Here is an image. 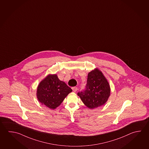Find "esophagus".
<instances>
[{
  "label": "esophagus",
  "mask_w": 149,
  "mask_h": 149,
  "mask_svg": "<svg viewBox=\"0 0 149 149\" xmlns=\"http://www.w3.org/2000/svg\"><path fill=\"white\" fill-rule=\"evenodd\" d=\"M72 89L73 90V92H76L78 90V88H77V87H74L72 88Z\"/></svg>",
  "instance_id": "1"
}]
</instances>
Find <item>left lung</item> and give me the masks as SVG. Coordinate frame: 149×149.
<instances>
[{
  "label": "left lung",
  "instance_id": "8db88e82",
  "mask_svg": "<svg viewBox=\"0 0 149 149\" xmlns=\"http://www.w3.org/2000/svg\"><path fill=\"white\" fill-rule=\"evenodd\" d=\"M84 90L78 93L83 103L91 109L102 106L110 95V87L102 72L95 69L88 73Z\"/></svg>",
  "mask_w": 149,
  "mask_h": 149
}]
</instances>
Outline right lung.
I'll use <instances>...</instances> for the list:
<instances>
[{"label": "right lung", "instance_id": "obj_1", "mask_svg": "<svg viewBox=\"0 0 149 149\" xmlns=\"http://www.w3.org/2000/svg\"><path fill=\"white\" fill-rule=\"evenodd\" d=\"M72 90L57 74H49L38 85L37 97L40 103L52 109L60 105Z\"/></svg>", "mask_w": 149, "mask_h": 149}]
</instances>
